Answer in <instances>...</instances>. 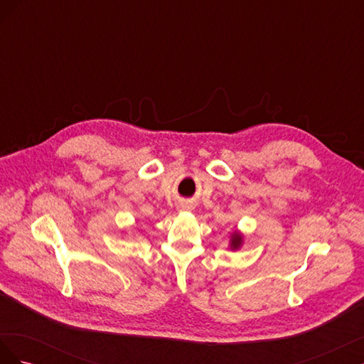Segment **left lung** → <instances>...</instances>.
<instances>
[{
    "instance_id": "left-lung-1",
    "label": "left lung",
    "mask_w": 364,
    "mask_h": 364,
    "mask_svg": "<svg viewBox=\"0 0 364 364\" xmlns=\"http://www.w3.org/2000/svg\"><path fill=\"white\" fill-rule=\"evenodd\" d=\"M241 245H243V235H241L238 230H235L232 237H230V249L237 250L241 247Z\"/></svg>"
}]
</instances>
